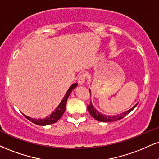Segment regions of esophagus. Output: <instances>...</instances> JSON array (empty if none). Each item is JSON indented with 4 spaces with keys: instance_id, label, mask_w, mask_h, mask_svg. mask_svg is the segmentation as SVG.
Segmentation results:
<instances>
[{
    "instance_id": "esophagus-1",
    "label": "esophagus",
    "mask_w": 159,
    "mask_h": 159,
    "mask_svg": "<svg viewBox=\"0 0 159 159\" xmlns=\"http://www.w3.org/2000/svg\"><path fill=\"white\" fill-rule=\"evenodd\" d=\"M85 80H86V74L83 73V74H81L79 75V77L78 78V82L79 84H84L85 82Z\"/></svg>"
}]
</instances>
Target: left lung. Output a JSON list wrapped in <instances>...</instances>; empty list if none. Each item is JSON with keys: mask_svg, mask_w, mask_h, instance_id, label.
<instances>
[{"mask_svg": "<svg viewBox=\"0 0 159 159\" xmlns=\"http://www.w3.org/2000/svg\"><path fill=\"white\" fill-rule=\"evenodd\" d=\"M89 93H91L90 89H89ZM137 104H135L134 107H133L130 110L126 111V112H122V113H121L120 115H116V116H107V115L101 114V112H99L98 111L95 110L91 102H90V104H89V106H87V110L89 111V114H90L95 120H97V121H101V122H112V121H118V120H120L121 119V118H123L124 116H126L127 114H129V112H130L135 107H136Z\"/></svg>", "mask_w": 159, "mask_h": 159, "instance_id": "left-lung-1", "label": "left lung"}]
</instances>
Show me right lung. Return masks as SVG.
Instances as JSON below:
<instances>
[{
    "mask_svg": "<svg viewBox=\"0 0 159 159\" xmlns=\"http://www.w3.org/2000/svg\"><path fill=\"white\" fill-rule=\"evenodd\" d=\"M78 86V84H73L71 87L69 88V89L67 92L65 94L64 98L62 99L61 102L60 103V104L58 105V107L55 109L54 112L52 113H51V115H49V116L46 117L43 119H35V118H32L29 117V116H26V115L24 114V116L27 118L28 120H30V121H32V123L37 124V125H40V126H45V125H49V124H54L55 122H57L60 119L61 116H63V114L64 113L65 110H66V101H67V98L68 97L70 96V93H72V91Z\"/></svg>",
    "mask_w": 159,
    "mask_h": 159,
    "instance_id": "add662e5",
    "label": "right lung"
}]
</instances>
